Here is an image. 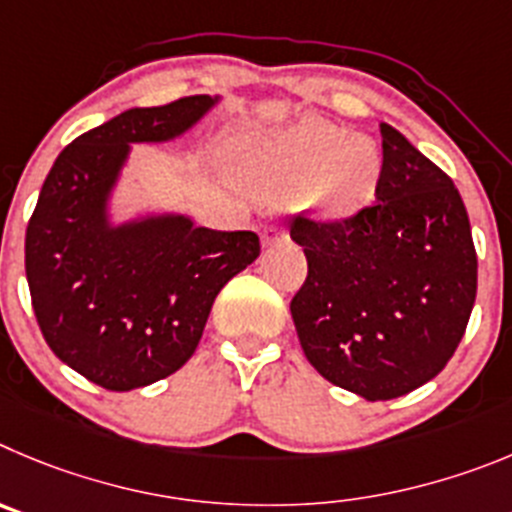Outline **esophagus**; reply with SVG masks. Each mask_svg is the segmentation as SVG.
Here are the masks:
<instances>
[{"mask_svg": "<svg viewBox=\"0 0 512 512\" xmlns=\"http://www.w3.org/2000/svg\"><path fill=\"white\" fill-rule=\"evenodd\" d=\"M262 239V247H273L278 245V242H283V239H288V232H285L283 227H265L260 234Z\"/></svg>", "mask_w": 512, "mask_h": 512, "instance_id": "34e87169", "label": "esophagus"}]
</instances>
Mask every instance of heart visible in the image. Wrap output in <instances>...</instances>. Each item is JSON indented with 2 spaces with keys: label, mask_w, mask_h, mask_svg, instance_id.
<instances>
[{
  "label": "heart",
  "mask_w": 512,
  "mask_h": 512,
  "mask_svg": "<svg viewBox=\"0 0 512 512\" xmlns=\"http://www.w3.org/2000/svg\"><path fill=\"white\" fill-rule=\"evenodd\" d=\"M239 181L260 193L301 188V206L324 222H342L375 196L380 155L344 127L301 119L270 132H245L229 147Z\"/></svg>",
  "instance_id": "1"
}]
</instances>
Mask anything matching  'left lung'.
<instances>
[{
    "label": "left lung",
    "mask_w": 512,
    "mask_h": 512,
    "mask_svg": "<svg viewBox=\"0 0 512 512\" xmlns=\"http://www.w3.org/2000/svg\"><path fill=\"white\" fill-rule=\"evenodd\" d=\"M375 204L342 222L296 216L308 260L290 313L321 377L365 400L434 380L462 342L477 296L464 201L439 165L382 122Z\"/></svg>",
    "instance_id": "left-lung-1"
}]
</instances>
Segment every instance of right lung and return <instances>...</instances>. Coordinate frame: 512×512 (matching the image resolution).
<instances>
[{"label": "right lung", "mask_w": 512, "mask_h": 512, "mask_svg": "<svg viewBox=\"0 0 512 512\" xmlns=\"http://www.w3.org/2000/svg\"><path fill=\"white\" fill-rule=\"evenodd\" d=\"M216 101L127 109L76 137L40 188L25 234L32 311L55 357L101 388L124 393L181 370L219 290L260 255L255 232L109 214L130 145L186 135Z\"/></svg>", "instance_id": "right-lung-1"}]
</instances>
